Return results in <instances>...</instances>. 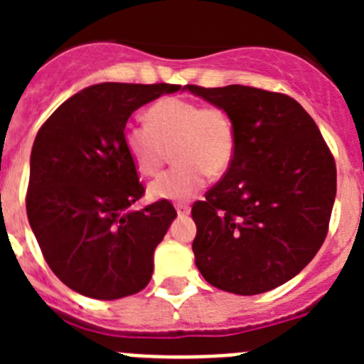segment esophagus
Wrapping results in <instances>:
<instances>
[{
	"label": "esophagus",
	"mask_w": 364,
	"mask_h": 364,
	"mask_svg": "<svg viewBox=\"0 0 364 364\" xmlns=\"http://www.w3.org/2000/svg\"><path fill=\"white\" fill-rule=\"evenodd\" d=\"M189 208L188 205H176V215H178V217H188L189 215Z\"/></svg>",
	"instance_id": "34e87169"
}]
</instances>
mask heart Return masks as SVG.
Instances as JSON below:
<instances>
[{
    "instance_id": "obj_1",
    "label": "heart",
    "mask_w": 364,
    "mask_h": 364,
    "mask_svg": "<svg viewBox=\"0 0 364 364\" xmlns=\"http://www.w3.org/2000/svg\"><path fill=\"white\" fill-rule=\"evenodd\" d=\"M147 122L124 127V146L142 175H154L175 146L178 162L149 184L154 200L184 202L202 191L208 173L222 175L235 154V131L230 117L218 107H204L186 98H164L147 111Z\"/></svg>"
}]
</instances>
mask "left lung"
I'll return each mask as SVG.
<instances>
[{
	"label": "left lung",
	"mask_w": 364,
	"mask_h": 364,
	"mask_svg": "<svg viewBox=\"0 0 364 364\" xmlns=\"http://www.w3.org/2000/svg\"><path fill=\"white\" fill-rule=\"evenodd\" d=\"M182 91L222 109L235 131L226 175L191 210L195 264L218 290H273L323 246L336 200L332 153L290 96L246 85Z\"/></svg>",
	"instance_id": "obj_1"
}]
</instances>
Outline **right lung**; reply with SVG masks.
<instances>
[{
    "label": "right lung",
    "mask_w": 364,
    "mask_h": 364,
    "mask_svg": "<svg viewBox=\"0 0 364 364\" xmlns=\"http://www.w3.org/2000/svg\"><path fill=\"white\" fill-rule=\"evenodd\" d=\"M180 89L96 83L63 102L38 131L28 224L47 264L70 290L112 301L151 281L154 250L176 211L167 200L131 210L144 186L122 134L138 107Z\"/></svg>",
    "instance_id": "right-lung-1"
}]
</instances>
